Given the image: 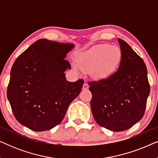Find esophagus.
<instances>
[{"label":"esophagus","instance_id":"obj_1","mask_svg":"<svg viewBox=\"0 0 158 158\" xmlns=\"http://www.w3.org/2000/svg\"><path fill=\"white\" fill-rule=\"evenodd\" d=\"M88 88H89V85H88V84L87 83H85L83 84V90H87V89H88Z\"/></svg>","mask_w":158,"mask_h":158}]
</instances>
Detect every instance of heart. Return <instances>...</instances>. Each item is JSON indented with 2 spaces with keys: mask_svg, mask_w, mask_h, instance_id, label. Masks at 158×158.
I'll return each instance as SVG.
<instances>
[{
  "mask_svg": "<svg viewBox=\"0 0 158 158\" xmlns=\"http://www.w3.org/2000/svg\"><path fill=\"white\" fill-rule=\"evenodd\" d=\"M122 58V52L117 47L98 44L86 52L77 55L75 70L90 72L96 80H103L111 76L117 69Z\"/></svg>",
  "mask_w": 158,
  "mask_h": 158,
  "instance_id": "obj_1",
  "label": "heart"
}]
</instances>
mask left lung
<instances>
[{
  "label": "left lung",
  "mask_w": 158,
  "mask_h": 158,
  "mask_svg": "<svg viewBox=\"0 0 158 158\" xmlns=\"http://www.w3.org/2000/svg\"><path fill=\"white\" fill-rule=\"evenodd\" d=\"M118 42L122 52L118 70L108 78L88 82L95 121L114 131L127 130L143 117L150 91L143 60L125 41Z\"/></svg>",
  "instance_id": "obj_1"
}]
</instances>
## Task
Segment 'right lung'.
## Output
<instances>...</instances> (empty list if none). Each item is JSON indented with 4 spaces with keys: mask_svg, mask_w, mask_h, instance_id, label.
I'll return each mask as SVG.
<instances>
[{
    "mask_svg": "<svg viewBox=\"0 0 158 158\" xmlns=\"http://www.w3.org/2000/svg\"><path fill=\"white\" fill-rule=\"evenodd\" d=\"M73 47V44L42 39L15 60L7 97L20 124L42 131L52 129L63 119L84 83L83 79L66 81L64 71L71 66L64 58Z\"/></svg>",
    "mask_w": 158,
    "mask_h": 158,
    "instance_id": "1",
    "label": "right lung"
}]
</instances>
